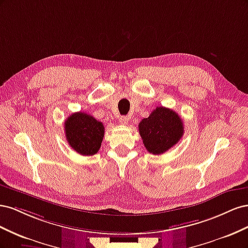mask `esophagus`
Listing matches in <instances>:
<instances>
[{"label":"esophagus","instance_id":"obj_1","mask_svg":"<svg viewBox=\"0 0 248 248\" xmlns=\"http://www.w3.org/2000/svg\"><path fill=\"white\" fill-rule=\"evenodd\" d=\"M127 122H128V119H127V117H125V116L120 117V119H119V123H120V124L126 125V124H127Z\"/></svg>","mask_w":248,"mask_h":248}]
</instances>
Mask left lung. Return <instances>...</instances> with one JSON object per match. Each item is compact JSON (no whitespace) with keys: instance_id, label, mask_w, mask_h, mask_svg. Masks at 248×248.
Returning <instances> with one entry per match:
<instances>
[{"instance_id":"obj_1","label":"left lung","mask_w":248,"mask_h":248,"mask_svg":"<svg viewBox=\"0 0 248 248\" xmlns=\"http://www.w3.org/2000/svg\"><path fill=\"white\" fill-rule=\"evenodd\" d=\"M140 138L147 151L154 155L167 152L182 138V119L172 109L159 107L139 124Z\"/></svg>"}]
</instances>
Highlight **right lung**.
<instances>
[{"label": "right lung", "mask_w": 248, "mask_h": 248, "mask_svg": "<svg viewBox=\"0 0 248 248\" xmlns=\"http://www.w3.org/2000/svg\"><path fill=\"white\" fill-rule=\"evenodd\" d=\"M66 140L78 154L91 156L98 152L104 137L101 122L85 112H74L64 123Z\"/></svg>", "instance_id": "right-lung-1"}]
</instances>
